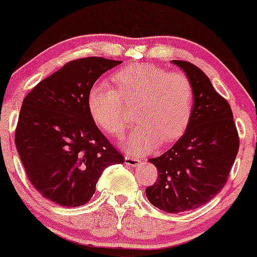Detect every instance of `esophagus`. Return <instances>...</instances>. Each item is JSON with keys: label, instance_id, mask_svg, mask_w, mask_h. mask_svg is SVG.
Instances as JSON below:
<instances>
[{"label": "esophagus", "instance_id": "34e87169", "mask_svg": "<svg viewBox=\"0 0 257 257\" xmlns=\"http://www.w3.org/2000/svg\"><path fill=\"white\" fill-rule=\"evenodd\" d=\"M139 164H140V160L137 159V158L125 156V165H126V166L135 168L137 166H139Z\"/></svg>", "mask_w": 257, "mask_h": 257}]
</instances>
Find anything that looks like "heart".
<instances>
[{
  "label": "heart",
  "instance_id": "1",
  "mask_svg": "<svg viewBox=\"0 0 257 257\" xmlns=\"http://www.w3.org/2000/svg\"><path fill=\"white\" fill-rule=\"evenodd\" d=\"M115 90L97 83L87 93V110L100 130L121 136L127 126L121 100L136 103L138 125L126 140L130 153L151 152L182 136L192 114L193 89L181 72H168L151 63H133L112 76Z\"/></svg>",
  "mask_w": 257,
  "mask_h": 257
}]
</instances>
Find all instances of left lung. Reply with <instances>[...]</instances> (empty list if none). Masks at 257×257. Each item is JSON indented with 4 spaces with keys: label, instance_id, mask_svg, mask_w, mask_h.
Wrapping results in <instances>:
<instances>
[{
    "label": "left lung",
    "instance_id": "8db88e82",
    "mask_svg": "<svg viewBox=\"0 0 257 257\" xmlns=\"http://www.w3.org/2000/svg\"><path fill=\"white\" fill-rule=\"evenodd\" d=\"M187 76L193 106L184 136L160 157L150 159L158 180L146 188L154 207L177 214L210 201L226 185L238 151V135L228 101L198 66L172 61Z\"/></svg>",
    "mask_w": 257,
    "mask_h": 257
}]
</instances>
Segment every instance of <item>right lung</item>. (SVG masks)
Wrapping results in <instances>:
<instances>
[{
  "label": "right lung",
  "instance_id": "right-lung-1",
  "mask_svg": "<svg viewBox=\"0 0 257 257\" xmlns=\"http://www.w3.org/2000/svg\"><path fill=\"white\" fill-rule=\"evenodd\" d=\"M120 63L103 57L69 62L23 99L17 152L31 185L59 206L85 205L105 168L124 163L94 124L86 103L94 82Z\"/></svg>",
  "mask_w": 257,
  "mask_h": 257
}]
</instances>
